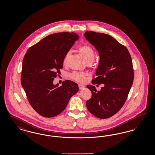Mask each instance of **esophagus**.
Masks as SVG:
<instances>
[{"label": "esophagus", "mask_w": 155, "mask_h": 155, "mask_svg": "<svg viewBox=\"0 0 155 155\" xmlns=\"http://www.w3.org/2000/svg\"><path fill=\"white\" fill-rule=\"evenodd\" d=\"M78 87H79V89L81 90V89H83L85 88V86H84V85H81V84H79L78 85Z\"/></svg>", "instance_id": "esophagus-1"}]
</instances>
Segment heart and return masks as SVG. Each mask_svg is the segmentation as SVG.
Wrapping results in <instances>:
<instances>
[{"mask_svg":"<svg viewBox=\"0 0 155 155\" xmlns=\"http://www.w3.org/2000/svg\"><path fill=\"white\" fill-rule=\"evenodd\" d=\"M79 51L88 64H91L94 61L95 57V52L90 45H82L80 47ZM70 54L71 51H68L66 53L63 60V63L64 65H66L67 64ZM70 76L72 79L78 82H83L85 80V74L80 72L74 71L70 74Z\"/></svg>","mask_w":155,"mask_h":155,"instance_id":"b5f03b06","label":"heart"}]
</instances>
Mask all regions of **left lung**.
<instances>
[{
    "label": "left lung",
    "instance_id": "8db88e82",
    "mask_svg": "<svg viewBox=\"0 0 155 155\" xmlns=\"http://www.w3.org/2000/svg\"><path fill=\"white\" fill-rule=\"evenodd\" d=\"M84 37L96 48L100 57L96 77L92 83L104 84L101 91H97L92 85L87 86L92 92V97L87 101L86 106L96 117L109 118L123 107L132 87L131 57L127 48L110 35L87 31Z\"/></svg>",
    "mask_w": 155,
    "mask_h": 155
}]
</instances>
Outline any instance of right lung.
I'll list each match as a JSON object with an SVG mask.
<instances>
[{
  "mask_svg": "<svg viewBox=\"0 0 155 155\" xmlns=\"http://www.w3.org/2000/svg\"><path fill=\"white\" fill-rule=\"evenodd\" d=\"M74 32H58L45 37L27 50L22 61L21 83L32 108L41 116L53 117L65 109L79 90L73 81L53 84L63 67L66 53L78 39Z\"/></svg>",
  "mask_w": 155,
  "mask_h": 155,
  "instance_id": "1",
  "label": "right lung"
}]
</instances>
